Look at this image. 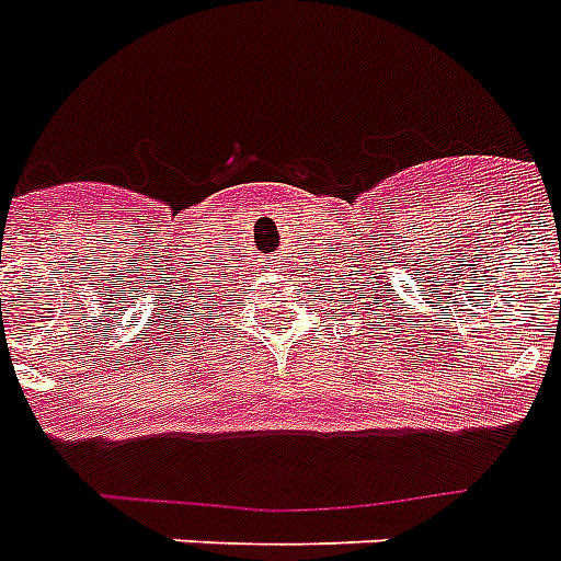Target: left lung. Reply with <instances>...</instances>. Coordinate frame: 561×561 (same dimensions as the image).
Here are the masks:
<instances>
[{
    "label": "left lung",
    "mask_w": 561,
    "mask_h": 561,
    "mask_svg": "<svg viewBox=\"0 0 561 561\" xmlns=\"http://www.w3.org/2000/svg\"><path fill=\"white\" fill-rule=\"evenodd\" d=\"M388 301H391V298H388ZM353 316H358V312H353ZM374 316H379V312H374ZM365 324H370V321H365ZM376 324L382 327V321H376ZM391 333H393V327H391Z\"/></svg>",
    "instance_id": "obj_1"
}]
</instances>
